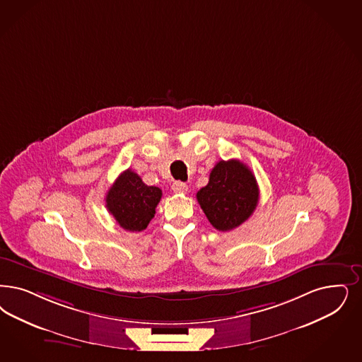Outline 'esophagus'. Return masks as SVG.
<instances>
[{"label":"esophagus","instance_id":"esophagus-1","mask_svg":"<svg viewBox=\"0 0 362 362\" xmlns=\"http://www.w3.org/2000/svg\"><path fill=\"white\" fill-rule=\"evenodd\" d=\"M173 191L175 194H186L188 191V186L183 182H175L173 185Z\"/></svg>","mask_w":362,"mask_h":362}]
</instances>
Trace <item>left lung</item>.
<instances>
[{
  "label": "left lung",
  "mask_w": 362,
  "mask_h": 362,
  "mask_svg": "<svg viewBox=\"0 0 362 362\" xmlns=\"http://www.w3.org/2000/svg\"><path fill=\"white\" fill-rule=\"evenodd\" d=\"M197 199L209 222L219 231H230L246 222L257 209L259 188L249 167L237 159L221 160L212 168L206 187Z\"/></svg>",
  "instance_id": "obj_1"
}]
</instances>
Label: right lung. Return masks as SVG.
Segmentation results:
<instances>
[{"mask_svg": "<svg viewBox=\"0 0 362 362\" xmlns=\"http://www.w3.org/2000/svg\"><path fill=\"white\" fill-rule=\"evenodd\" d=\"M162 189L147 186L132 170H125L108 189L105 203L116 222L127 231H143L155 216Z\"/></svg>", "mask_w": 362, "mask_h": 362, "instance_id": "1", "label": "right lung"}]
</instances>
